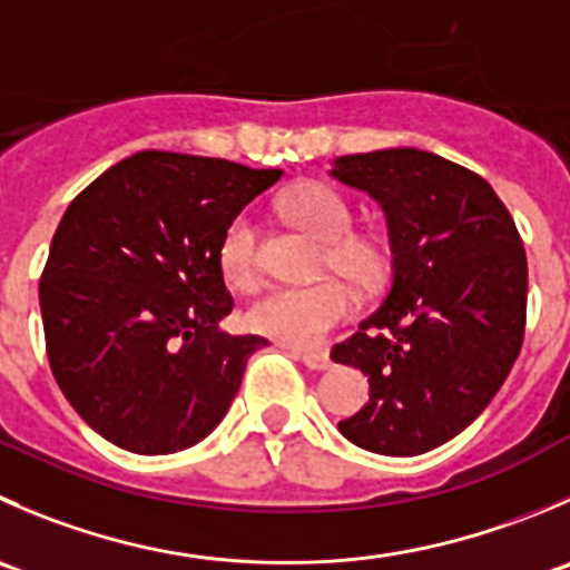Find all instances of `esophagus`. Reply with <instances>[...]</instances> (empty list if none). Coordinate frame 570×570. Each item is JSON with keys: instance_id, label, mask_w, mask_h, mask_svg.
<instances>
[{"instance_id": "34e87169", "label": "esophagus", "mask_w": 570, "mask_h": 570, "mask_svg": "<svg viewBox=\"0 0 570 570\" xmlns=\"http://www.w3.org/2000/svg\"><path fill=\"white\" fill-rule=\"evenodd\" d=\"M284 347H286V351L295 353V356L301 358V362L306 364L308 370H328L331 367L328 353H323V351H303V347H292V345H284Z\"/></svg>"}]
</instances>
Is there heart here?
<instances>
[{
  "mask_svg": "<svg viewBox=\"0 0 570 570\" xmlns=\"http://www.w3.org/2000/svg\"><path fill=\"white\" fill-rule=\"evenodd\" d=\"M286 217L328 245L325 258L334 269L362 286H373L384 273V253L367 236H353L351 203L325 184H303L281 200ZM219 269L225 281L239 289L258 284L256 225L250 214H236L219 239ZM356 312V292L340 278H320L303 286H275L247 308V323L258 334L286 345L312 347L328 336L331 328Z\"/></svg>",
  "mask_w": 570,
  "mask_h": 570,
  "instance_id": "heart-1",
  "label": "heart"
}]
</instances>
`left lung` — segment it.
Returning <instances> with one entry per match:
<instances>
[{
	"instance_id": "1",
	"label": "left lung",
	"mask_w": 570,
	"mask_h": 570,
	"mask_svg": "<svg viewBox=\"0 0 570 570\" xmlns=\"http://www.w3.org/2000/svg\"><path fill=\"white\" fill-rule=\"evenodd\" d=\"M328 175L379 203L392 250L386 297L331 351L370 384L340 432L373 454H425L488 409L521 353L523 242L493 186L434 153L342 156Z\"/></svg>"
}]
</instances>
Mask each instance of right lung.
I'll return each mask as SVG.
<instances>
[{
    "label": "right lung",
    "instance_id": "right-lung-1",
    "mask_svg": "<svg viewBox=\"0 0 570 570\" xmlns=\"http://www.w3.org/2000/svg\"><path fill=\"white\" fill-rule=\"evenodd\" d=\"M281 175L147 150L66 208L38 297L55 381L99 438L156 456L223 423L267 340L219 331L234 312L219 239Z\"/></svg>",
    "mask_w": 570,
    "mask_h": 570
}]
</instances>
